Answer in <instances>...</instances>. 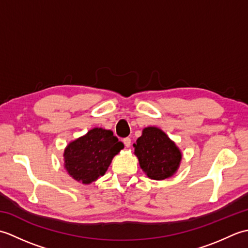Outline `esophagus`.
Returning <instances> with one entry per match:
<instances>
[{"label":"esophagus","instance_id":"34e87169","mask_svg":"<svg viewBox=\"0 0 248 248\" xmlns=\"http://www.w3.org/2000/svg\"><path fill=\"white\" fill-rule=\"evenodd\" d=\"M124 144L125 147H127V148H129V147L131 146V139H129V138L124 139Z\"/></svg>","mask_w":248,"mask_h":248}]
</instances>
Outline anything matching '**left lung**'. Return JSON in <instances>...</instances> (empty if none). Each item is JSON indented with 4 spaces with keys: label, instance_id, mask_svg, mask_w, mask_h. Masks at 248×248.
<instances>
[{
    "label": "left lung",
    "instance_id": "1",
    "mask_svg": "<svg viewBox=\"0 0 248 248\" xmlns=\"http://www.w3.org/2000/svg\"><path fill=\"white\" fill-rule=\"evenodd\" d=\"M133 147L140 168L154 180L171 177L180 165V149L165 132L156 127L145 128Z\"/></svg>",
    "mask_w": 248,
    "mask_h": 248
}]
</instances>
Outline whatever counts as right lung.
I'll use <instances>...</instances> for the list:
<instances>
[{"mask_svg": "<svg viewBox=\"0 0 248 248\" xmlns=\"http://www.w3.org/2000/svg\"><path fill=\"white\" fill-rule=\"evenodd\" d=\"M121 149L124 144L112 131L93 128L68 144L64 151V165L75 180L89 184L104 175Z\"/></svg>", "mask_w": 248, "mask_h": 248, "instance_id": "1", "label": "right lung"}]
</instances>
